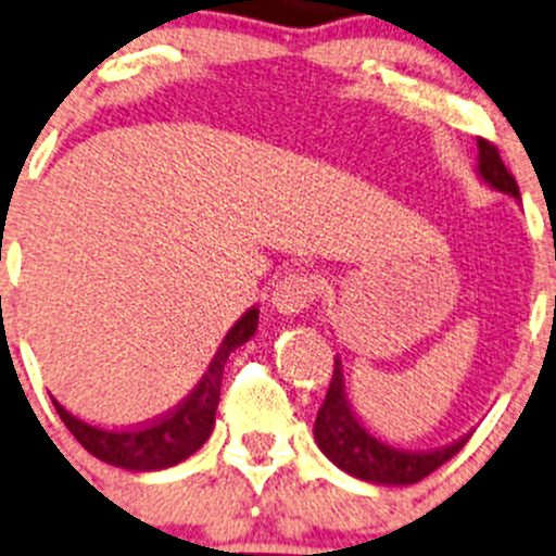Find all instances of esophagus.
<instances>
[{
  "label": "esophagus",
  "mask_w": 556,
  "mask_h": 556,
  "mask_svg": "<svg viewBox=\"0 0 556 556\" xmlns=\"http://www.w3.org/2000/svg\"><path fill=\"white\" fill-rule=\"evenodd\" d=\"M319 295V282L314 274L308 271H285V277L279 279L277 288H274L271 303L279 314H301L317 301Z\"/></svg>",
  "instance_id": "1"
}]
</instances>
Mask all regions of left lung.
Returning <instances> with one entry per match:
<instances>
[{
    "label": "left lung",
    "instance_id": "8db88e82",
    "mask_svg": "<svg viewBox=\"0 0 556 556\" xmlns=\"http://www.w3.org/2000/svg\"><path fill=\"white\" fill-rule=\"evenodd\" d=\"M479 175L493 189L519 200L517 180L501 160L498 149L484 138H479ZM314 437H317V445L323 447L327 458L352 477L376 484H413L440 469L442 464H447L455 453H460V447L469 442L471 434L460 437L453 445L434 450H400L376 440L356 420L352 405L346 402L341 362L336 356L330 386H327L325 402L317 413V424H314Z\"/></svg>",
    "mask_w": 556,
    "mask_h": 556
}]
</instances>
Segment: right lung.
<instances>
[{
    "instance_id": "right-lung-1",
    "label": "right lung",
    "mask_w": 556,
    "mask_h": 556,
    "mask_svg": "<svg viewBox=\"0 0 556 556\" xmlns=\"http://www.w3.org/2000/svg\"><path fill=\"white\" fill-rule=\"evenodd\" d=\"M255 327H258V308L253 306L226 332L224 343L215 352L207 372L191 389V394L180 405H175L170 413H165V416L156 420H149V424L130 426V429H101V426H90L85 420L74 418L55 400H52V405H55L58 416L66 424V429L77 437L79 445L87 453L96 455V458L130 471L165 469V466L189 458L191 453H197L207 442L210 431L215 426V410H218L226 359H229L233 349L253 338Z\"/></svg>"
}]
</instances>
